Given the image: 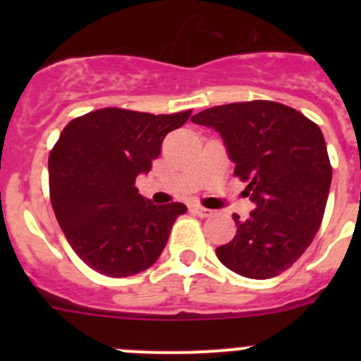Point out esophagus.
Listing matches in <instances>:
<instances>
[{"label":"esophagus","mask_w":361,"mask_h":361,"mask_svg":"<svg viewBox=\"0 0 361 361\" xmlns=\"http://www.w3.org/2000/svg\"><path fill=\"white\" fill-rule=\"evenodd\" d=\"M190 211L194 214H197V216H201V218L211 216V209H207V207H202V206H192Z\"/></svg>","instance_id":"1"}]
</instances>
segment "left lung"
I'll return each mask as SVG.
<instances>
[{
  "label": "left lung",
  "mask_w": 361,
  "mask_h": 361,
  "mask_svg": "<svg viewBox=\"0 0 361 361\" xmlns=\"http://www.w3.org/2000/svg\"><path fill=\"white\" fill-rule=\"evenodd\" d=\"M190 120L220 134L255 204L248 220L234 214L238 234L216 257L245 278L281 274L309 248L325 213L332 167L322 129L272 101L213 106Z\"/></svg>",
  "instance_id": "left-lung-1"
}]
</instances>
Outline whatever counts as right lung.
Returning <instances> with one entry per match:
<instances>
[{
	"instance_id": "obj_1",
	"label": "right lung",
	"mask_w": 361,
	"mask_h": 361,
	"mask_svg": "<svg viewBox=\"0 0 361 361\" xmlns=\"http://www.w3.org/2000/svg\"><path fill=\"white\" fill-rule=\"evenodd\" d=\"M190 113L103 108L63 129L49 157L50 201L69 246L90 269L127 278L157 262L187 206H159L134 183L150 173L166 134Z\"/></svg>"
}]
</instances>
